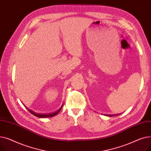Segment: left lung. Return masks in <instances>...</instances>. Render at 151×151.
<instances>
[{
	"mask_svg": "<svg viewBox=\"0 0 151 151\" xmlns=\"http://www.w3.org/2000/svg\"><path fill=\"white\" fill-rule=\"evenodd\" d=\"M118 115H119V114H112V115H108V116H118Z\"/></svg>",
	"mask_w": 151,
	"mask_h": 151,
	"instance_id": "left-lung-1",
	"label": "left lung"
}]
</instances>
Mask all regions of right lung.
<instances>
[{"mask_svg": "<svg viewBox=\"0 0 151 151\" xmlns=\"http://www.w3.org/2000/svg\"><path fill=\"white\" fill-rule=\"evenodd\" d=\"M62 106H63V105H62V106L59 109V110L57 111L54 112V113H49V114H39V113H37L33 111H32V110L28 109L27 108H26L28 109L29 111L31 114H32L33 115H34V116H37V117H38L46 118V117H51L55 116V115H56V114L60 111V109H61L62 108Z\"/></svg>", "mask_w": 151, "mask_h": 151, "instance_id": "add662e5", "label": "right lung"}]
</instances>
